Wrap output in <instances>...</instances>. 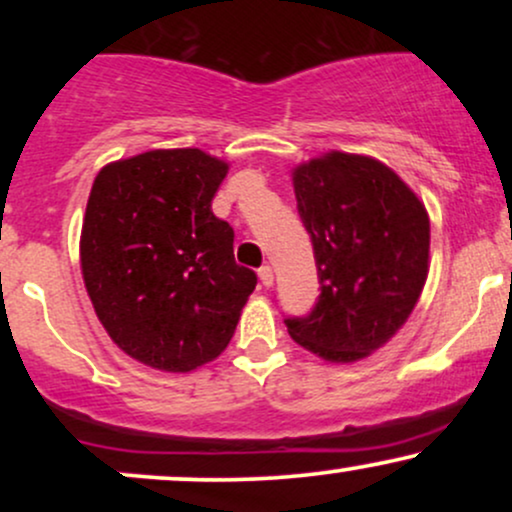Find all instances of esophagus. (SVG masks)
<instances>
[{"label": "esophagus", "instance_id": "obj_1", "mask_svg": "<svg viewBox=\"0 0 512 512\" xmlns=\"http://www.w3.org/2000/svg\"><path fill=\"white\" fill-rule=\"evenodd\" d=\"M257 274H260V281L264 286L274 284V272H272V267H269V264H262V267L257 269Z\"/></svg>", "mask_w": 512, "mask_h": 512}]
</instances>
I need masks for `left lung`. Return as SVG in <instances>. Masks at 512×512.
Masks as SVG:
<instances>
[{
  "mask_svg": "<svg viewBox=\"0 0 512 512\" xmlns=\"http://www.w3.org/2000/svg\"><path fill=\"white\" fill-rule=\"evenodd\" d=\"M296 207L313 243L320 296L284 317L293 342L327 361L380 349L419 301L431 223L424 204L383 163L332 154L293 173Z\"/></svg>",
  "mask_w": 512,
  "mask_h": 512,
  "instance_id": "left-lung-1",
  "label": "left lung"
}]
</instances>
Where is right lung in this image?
Segmentation results:
<instances>
[{
  "mask_svg": "<svg viewBox=\"0 0 512 512\" xmlns=\"http://www.w3.org/2000/svg\"><path fill=\"white\" fill-rule=\"evenodd\" d=\"M228 166L199 149L146 151L96 175L81 272L98 320L137 361L173 373L226 349L257 274L211 202Z\"/></svg>",
  "mask_w": 512,
  "mask_h": 512,
  "instance_id": "obj_1",
  "label": "right lung"
}]
</instances>
